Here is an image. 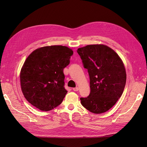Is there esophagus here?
Masks as SVG:
<instances>
[{
  "label": "esophagus",
  "mask_w": 147,
  "mask_h": 147,
  "mask_svg": "<svg viewBox=\"0 0 147 147\" xmlns=\"http://www.w3.org/2000/svg\"><path fill=\"white\" fill-rule=\"evenodd\" d=\"M73 90L74 91H78V90H79V88H78V87L74 88H73Z\"/></svg>",
  "instance_id": "34e87169"
}]
</instances>
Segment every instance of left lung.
Returning a JSON list of instances; mask_svg holds the SVG:
<instances>
[{"label": "left lung", "mask_w": 147, "mask_h": 147, "mask_svg": "<svg viewBox=\"0 0 147 147\" xmlns=\"http://www.w3.org/2000/svg\"><path fill=\"white\" fill-rule=\"evenodd\" d=\"M77 51L90 79V94L80 98L81 104L91 113H105L117 102L124 90V64L116 52L104 45H87Z\"/></svg>", "instance_id": "obj_1"}]
</instances>
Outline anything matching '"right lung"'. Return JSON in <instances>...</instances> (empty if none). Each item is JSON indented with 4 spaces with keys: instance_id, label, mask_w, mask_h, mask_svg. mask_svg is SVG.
I'll return each mask as SVG.
<instances>
[{
    "instance_id": "obj_1",
    "label": "right lung",
    "mask_w": 147,
    "mask_h": 147,
    "mask_svg": "<svg viewBox=\"0 0 147 147\" xmlns=\"http://www.w3.org/2000/svg\"><path fill=\"white\" fill-rule=\"evenodd\" d=\"M73 51L65 46H44L27 57L20 73L24 97L42 111H50L63 102L67 93L63 69Z\"/></svg>"
}]
</instances>
